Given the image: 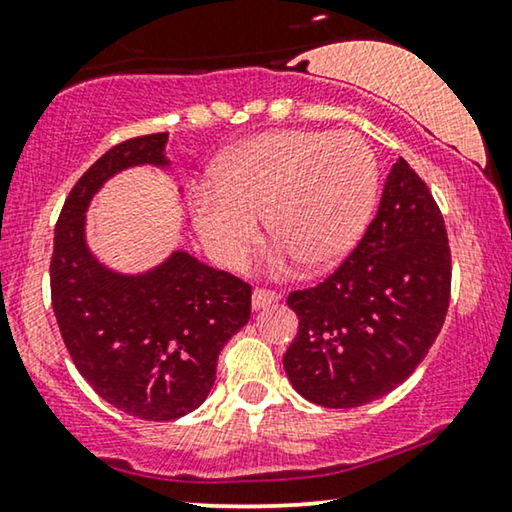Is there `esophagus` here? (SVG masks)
Masks as SVG:
<instances>
[{
	"mask_svg": "<svg viewBox=\"0 0 512 512\" xmlns=\"http://www.w3.org/2000/svg\"><path fill=\"white\" fill-rule=\"evenodd\" d=\"M282 298L277 291H270V289H256L254 291V298H251V305H254V310H263V307H268L272 303H277V300Z\"/></svg>",
	"mask_w": 512,
	"mask_h": 512,
	"instance_id": "34e87169",
	"label": "esophagus"
}]
</instances>
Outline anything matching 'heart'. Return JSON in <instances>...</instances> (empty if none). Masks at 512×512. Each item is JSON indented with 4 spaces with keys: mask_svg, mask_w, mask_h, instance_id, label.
<instances>
[{
    "mask_svg": "<svg viewBox=\"0 0 512 512\" xmlns=\"http://www.w3.org/2000/svg\"><path fill=\"white\" fill-rule=\"evenodd\" d=\"M380 170L354 132L275 130L230 149L212 170V188L191 195L193 226L216 261L249 263L261 223L282 244L277 268L303 261L333 268L359 244L373 214Z\"/></svg>",
    "mask_w": 512,
    "mask_h": 512,
    "instance_id": "obj_1",
    "label": "heart"
}]
</instances>
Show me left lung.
<instances>
[{
  "label": "left lung",
  "instance_id": "obj_1",
  "mask_svg": "<svg viewBox=\"0 0 512 512\" xmlns=\"http://www.w3.org/2000/svg\"><path fill=\"white\" fill-rule=\"evenodd\" d=\"M450 284L443 214L398 158L352 254L321 284L289 293L298 333L284 370L293 389L321 408H359L389 394L436 342Z\"/></svg>",
  "mask_w": 512,
  "mask_h": 512
}]
</instances>
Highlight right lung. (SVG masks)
Segmentation results:
<instances>
[{
    "mask_svg": "<svg viewBox=\"0 0 512 512\" xmlns=\"http://www.w3.org/2000/svg\"><path fill=\"white\" fill-rule=\"evenodd\" d=\"M167 137L128 139L90 165L67 195L51 258L53 312L76 370L104 401L146 422L200 408L214 387L219 352L251 317V286L188 251L123 275L88 247L95 193L128 167L170 165Z\"/></svg>",
    "mask_w": 512,
    "mask_h": 512,
    "instance_id": "right-lung-1",
    "label": "right lung"
}]
</instances>
